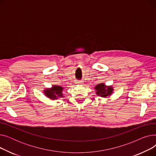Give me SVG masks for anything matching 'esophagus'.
Instances as JSON below:
<instances>
[{"mask_svg":"<svg viewBox=\"0 0 156 156\" xmlns=\"http://www.w3.org/2000/svg\"><path fill=\"white\" fill-rule=\"evenodd\" d=\"M77 84H81L82 83V81H79V82H76Z\"/></svg>","mask_w":156,"mask_h":156,"instance_id":"34e87169","label":"esophagus"}]
</instances>
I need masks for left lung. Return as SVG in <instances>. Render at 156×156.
I'll return each mask as SVG.
<instances>
[{"label":"left lung","mask_w":156,"mask_h":156,"mask_svg":"<svg viewBox=\"0 0 156 156\" xmlns=\"http://www.w3.org/2000/svg\"><path fill=\"white\" fill-rule=\"evenodd\" d=\"M95 88L97 90L96 94L98 95H100L103 97H105L110 95L112 92V88L111 87H107V88H106L105 86L103 83L97 85L95 87Z\"/></svg>","instance_id":"obj_1"}]
</instances>
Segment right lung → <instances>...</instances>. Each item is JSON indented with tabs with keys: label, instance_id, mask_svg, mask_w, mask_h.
<instances>
[{
	"label": "right lung",
	"instance_id": "right-lung-1",
	"mask_svg": "<svg viewBox=\"0 0 156 156\" xmlns=\"http://www.w3.org/2000/svg\"><path fill=\"white\" fill-rule=\"evenodd\" d=\"M62 87L60 86H53V87L50 90H45V94L46 96L50 98V99H55L57 97H62Z\"/></svg>",
	"mask_w": 156,
	"mask_h": 156
}]
</instances>
